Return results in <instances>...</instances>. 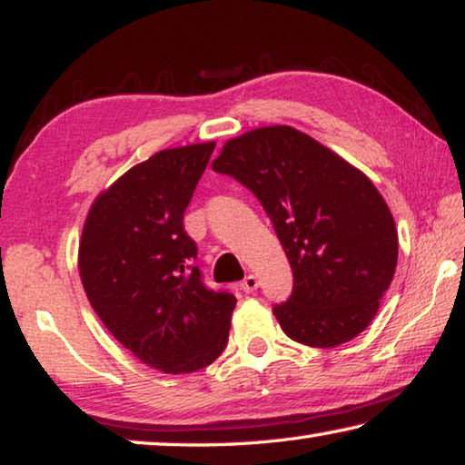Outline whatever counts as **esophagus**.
Returning <instances> with one entry per match:
<instances>
[{"instance_id":"34e87169","label":"esophagus","mask_w":465,"mask_h":465,"mask_svg":"<svg viewBox=\"0 0 465 465\" xmlns=\"http://www.w3.org/2000/svg\"><path fill=\"white\" fill-rule=\"evenodd\" d=\"M240 287L243 293H252V291L258 289V279L254 277V274H248V277L240 282Z\"/></svg>"}]
</instances>
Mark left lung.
<instances>
[{
    "label": "left lung",
    "mask_w": 465,
    "mask_h": 465,
    "mask_svg": "<svg viewBox=\"0 0 465 465\" xmlns=\"http://www.w3.org/2000/svg\"><path fill=\"white\" fill-rule=\"evenodd\" d=\"M213 170L256 194L289 258L293 293L272 308L282 332L316 349L363 332L398 264L396 223L371 180L287 124L230 139Z\"/></svg>",
    "instance_id": "1"
}]
</instances>
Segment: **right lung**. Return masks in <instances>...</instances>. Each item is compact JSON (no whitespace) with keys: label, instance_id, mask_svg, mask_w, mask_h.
Instances as JSON below:
<instances>
[{"label":"right lung","instance_id":"obj_1","mask_svg":"<svg viewBox=\"0 0 465 465\" xmlns=\"http://www.w3.org/2000/svg\"><path fill=\"white\" fill-rule=\"evenodd\" d=\"M215 143L162 149L96 196L80 277L102 324L145 365L193 373L222 355L235 297L204 287L184 211Z\"/></svg>","mask_w":465,"mask_h":465}]
</instances>
